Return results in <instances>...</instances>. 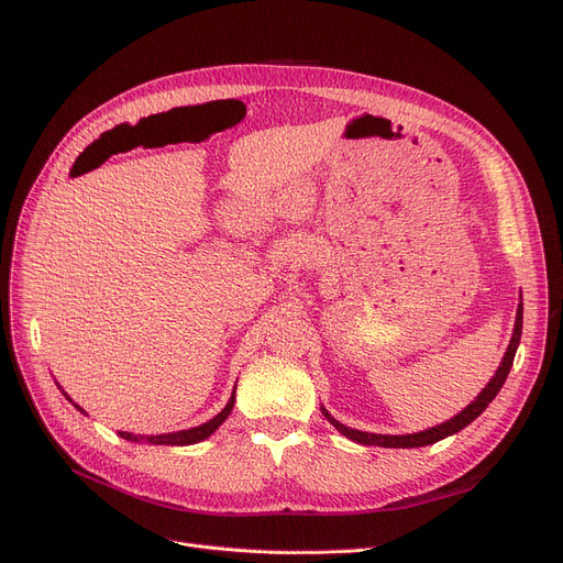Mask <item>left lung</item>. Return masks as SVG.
Returning <instances> with one entry per match:
<instances>
[{"mask_svg": "<svg viewBox=\"0 0 563 563\" xmlns=\"http://www.w3.org/2000/svg\"><path fill=\"white\" fill-rule=\"evenodd\" d=\"M520 335H522V303L518 306V314H516V329H514V338L509 342V349L505 353V358H501L499 369L495 372V376L488 380V386L479 393V397L472 401L467 408H463L456 418H452L450 422L420 431V433H410V435H380V433H367V431H356V429H349L344 424H340L327 408H321L323 418H327L342 435H346L349 440H356L361 445H378V448H424V445H433V442L448 438L461 429H465L472 420H477L482 412L486 410V406L495 399V395L505 386V380L511 372L514 358H516V349L520 344Z\"/></svg>", "mask_w": 563, "mask_h": 563, "instance_id": "1", "label": "left lung"}]
</instances>
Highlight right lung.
I'll return each instance as SVG.
<instances>
[{
  "label": "right lung",
  "instance_id": "right-lung-1",
  "mask_svg": "<svg viewBox=\"0 0 563 563\" xmlns=\"http://www.w3.org/2000/svg\"><path fill=\"white\" fill-rule=\"evenodd\" d=\"M234 406V393L230 397V401L225 404V408L219 412L217 418H212L210 422H205L200 427H194V429H187V431H175V433H164V435H145L147 442H153V445H194V442H200L205 440L207 435H212L223 422L225 418L230 416V410ZM79 408V406H77ZM81 410V408H79ZM84 412V410H81ZM118 435L125 438V440H139L136 435L128 433V431H118Z\"/></svg>",
  "mask_w": 563,
  "mask_h": 563
}]
</instances>
